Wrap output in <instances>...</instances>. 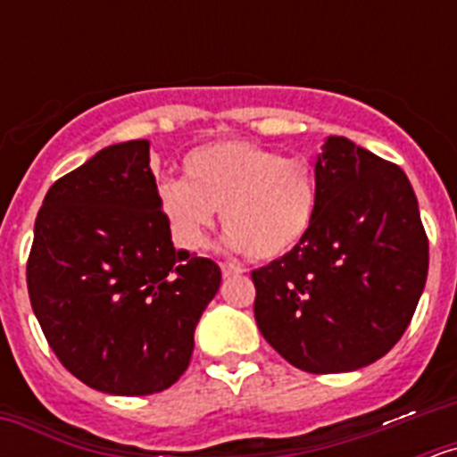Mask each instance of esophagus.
I'll use <instances>...</instances> for the list:
<instances>
[{
  "mask_svg": "<svg viewBox=\"0 0 457 457\" xmlns=\"http://www.w3.org/2000/svg\"><path fill=\"white\" fill-rule=\"evenodd\" d=\"M220 268H221V274H224V277H237V274L245 272V270L236 263H221Z\"/></svg>",
  "mask_w": 457,
  "mask_h": 457,
  "instance_id": "1",
  "label": "esophagus"
}]
</instances>
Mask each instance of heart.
Masks as SVG:
<instances>
[{
	"label": "heart",
	"mask_w": 457,
	"mask_h": 457,
	"mask_svg": "<svg viewBox=\"0 0 457 457\" xmlns=\"http://www.w3.org/2000/svg\"><path fill=\"white\" fill-rule=\"evenodd\" d=\"M183 173L185 180H164L157 196L187 247L208 240L221 210L233 249L252 261H274L297 247L316 220V173L300 157H281L252 141H215L187 153Z\"/></svg>",
	"instance_id": "heart-1"
}]
</instances>
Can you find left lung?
Masks as SVG:
<instances>
[{
    "label": "left lung",
    "mask_w": 457,
    "mask_h": 457,
    "mask_svg": "<svg viewBox=\"0 0 457 457\" xmlns=\"http://www.w3.org/2000/svg\"><path fill=\"white\" fill-rule=\"evenodd\" d=\"M304 240L252 272L265 341L306 373L373 364L401 341L428 277V236L405 171L345 137L316 162Z\"/></svg>",
    "instance_id": "left-lung-1"
}]
</instances>
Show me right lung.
<instances>
[{"instance_id": "add662e5", "label": "right lung", "mask_w": 457, "mask_h": 457, "mask_svg": "<svg viewBox=\"0 0 457 457\" xmlns=\"http://www.w3.org/2000/svg\"><path fill=\"white\" fill-rule=\"evenodd\" d=\"M146 139L114 144L46 194L27 261L31 309L63 369L91 389L179 382L221 270L176 249Z\"/></svg>"}]
</instances>
